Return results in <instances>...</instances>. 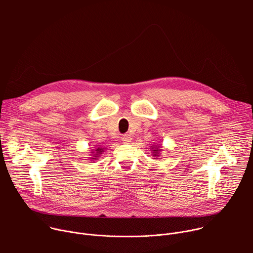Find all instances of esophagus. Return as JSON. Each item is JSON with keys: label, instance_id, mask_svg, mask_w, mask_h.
<instances>
[{"label": "esophagus", "instance_id": "obj_1", "mask_svg": "<svg viewBox=\"0 0 253 253\" xmlns=\"http://www.w3.org/2000/svg\"><path fill=\"white\" fill-rule=\"evenodd\" d=\"M121 139H122L123 143H126V144H128V143H130V142H131V140H132V137H131L130 135L126 134V135H123Z\"/></svg>", "mask_w": 253, "mask_h": 253}]
</instances>
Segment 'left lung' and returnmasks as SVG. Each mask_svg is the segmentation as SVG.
Segmentation results:
<instances>
[{"mask_svg": "<svg viewBox=\"0 0 253 253\" xmlns=\"http://www.w3.org/2000/svg\"><path fill=\"white\" fill-rule=\"evenodd\" d=\"M151 151H152V156L155 158L160 156V152L162 151L161 149V145L160 144H154V145L151 146Z\"/></svg>", "mask_w": 253, "mask_h": 253, "instance_id": "left-lung-1", "label": "left lung"}]
</instances>
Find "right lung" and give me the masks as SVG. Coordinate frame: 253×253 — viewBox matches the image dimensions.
Segmentation results:
<instances>
[{"mask_svg": "<svg viewBox=\"0 0 253 253\" xmlns=\"http://www.w3.org/2000/svg\"><path fill=\"white\" fill-rule=\"evenodd\" d=\"M106 150V148H103V147H97V148H94L91 150V157L90 159H92L91 161H94V160H98V158L100 157V155Z\"/></svg>", "mask_w": 253, "mask_h": 253, "instance_id": "right-lung-1", "label": "right lung"}]
</instances>
